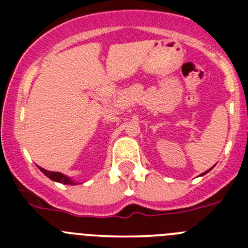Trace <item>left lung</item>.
Instances as JSON below:
<instances>
[{"mask_svg": "<svg viewBox=\"0 0 248 248\" xmlns=\"http://www.w3.org/2000/svg\"><path fill=\"white\" fill-rule=\"evenodd\" d=\"M207 171H209V170H207ZM207 171H206V172H207ZM203 174H205V172H203ZM203 174H202V175H203Z\"/></svg>", "mask_w": 248, "mask_h": 248, "instance_id": "8db88e82", "label": "left lung"}]
</instances>
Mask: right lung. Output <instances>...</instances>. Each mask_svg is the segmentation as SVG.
<instances>
[{
  "label": "right lung",
  "mask_w": 248,
  "mask_h": 248,
  "mask_svg": "<svg viewBox=\"0 0 248 248\" xmlns=\"http://www.w3.org/2000/svg\"><path fill=\"white\" fill-rule=\"evenodd\" d=\"M39 170H41V171H42L45 175H47L49 179H52V180L58 181V183L65 184V185H76V183H73V181H72L69 177H67L65 175L61 174V172L48 171V170H46V169H43V168H39Z\"/></svg>",
  "instance_id": "obj_1"
}]
</instances>
